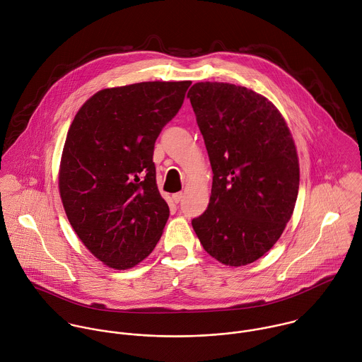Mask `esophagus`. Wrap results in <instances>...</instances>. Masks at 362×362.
I'll return each mask as SVG.
<instances>
[{
    "label": "esophagus",
    "mask_w": 362,
    "mask_h": 362,
    "mask_svg": "<svg viewBox=\"0 0 362 362\" xmlns=\"http://www.w3.org/2000/svg\"><path fill=\"white\" fill-rule=\"evenodd\" d=\"M182 199H183V193L180 192V193H175V194H172V200L177 204V203H180L182 202Z\"/></svg>",
    "instance_id": "obj_1"
}]
</instances>
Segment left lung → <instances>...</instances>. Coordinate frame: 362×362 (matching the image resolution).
I'll list each match as a JSON object with an SVG mask.
<instances>
[{
	"label": "left lung",
	"mask_w": 362,
	"mask_h": 362,
	"mask_svg": "<svg viewBox=\"0 0 362 362\" xmlns=\"http://www.w3.org/2000/svg\"><path fill=\"white\" fill-rule=\"evenodd\" d=\"M209 153L207 210L192 226L207 254L230 267L259 259L282 235L299 192V159L278 108L230 83L202 81L187 93Z\"/></svg>",
	"instance_id": "8db88e82"
}]
</instances>
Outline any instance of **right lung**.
<instances>
[{"mask_svg":"<svg viewBox=\"0 0 362 362\" xmlns=\"http://www.w3.org/2000/svg\"><path fill=\"white\" fill-rule=\"evenodd\" d=\"M192 81H144L104 88L76 114L63 148L59 192L86 248L114 269H129L158 244L169 206L152 160L162 128Z\"/></svg>","mask_w":362,"mask_h":362,"instance_id":"add662e5","label":"right lung"}]
</instances>
